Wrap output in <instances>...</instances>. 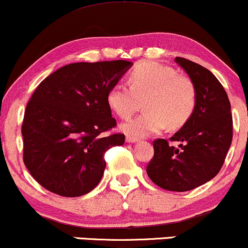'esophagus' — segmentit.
Masks as SVG:
<instances>
[{
  "label": "esophagus",
  "instance_id": "34e87169",
  "mask_svg": "<svg viewBox=\"0 0 248 248\" xmlns=\"http://www.w3.org/2000/svg\"><path fill=\"white\" fill-rule=\"evenodd\" d=\"M126 141H127V142H136V141H138V139L135 138V137L126 136Z\"/></svg>",
  "mask_w": 248,
  "mask_h": 248
}]
</instances>
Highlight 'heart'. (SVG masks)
Returning a JSON list of instances; mask_svg holds the SVG:
<instances>
[{
	"label": "heart",
	"mask_w": 248,
	"mask_h": 248,
	"mask_svg": "<svg viewBox=\"0 0 248 248\" xmlns=\"http://www.w3.org/2000/svg\"><path fill=\"white\" fill-rule=\"evenodd\" d=\"M127 83L130 87L113 84L107 95L109 107L124 119L130 118L145 98L146 111L121 125L127 136L141 138L161 132L166 126L180 129L193 115L196 106L193 81L170 67L142 61L129 73Z\"/></svg>",
	"instance_id": "heart-1"
}]
</instances>
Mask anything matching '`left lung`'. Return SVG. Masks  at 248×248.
<instances>
[{
  "label": "left lung",
  "mask_w": 248,
  "mask_h": 248,
  "mask_svg": "<svg viewBox=\"0 0 248 248\" xmlns=\"http://www.w3.org/2000/svg\"><path fill=\"white\" fill-rule=\"evenodd\" d=\"M196 89V106L189 121L170 141L153 142L154 156L146 171L156 186L170 191H188L219 173L232 142L231 104L222 83L209 69L185 58H175Z\"/></svg>",
  "instance_id": "obj_1"
}]
</instances>
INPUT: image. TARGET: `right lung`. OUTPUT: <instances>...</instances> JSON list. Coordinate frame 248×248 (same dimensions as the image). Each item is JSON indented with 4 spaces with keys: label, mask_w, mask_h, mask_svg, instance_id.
Here are the masks:
<instances>
[{
    "label": "right lung",
    "mask_w": 248,
    "mask_h": 248,
    "mask_svg": "<svg viewBox=\"0 0 248 248\" xmlns=\"http://www.w3.org/2000/svg\"><path fill=\"white\" fill-rule=\"evenodd\" d=\"M132 62H75L57 69L32 94L22 124L23 160L36 181L65 197L92 191L106 170L104 153L123 145L107 102Z\"/></svg>",
    "instance_id": "add662e5"
}]
</instances>
